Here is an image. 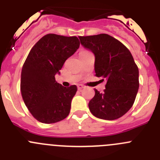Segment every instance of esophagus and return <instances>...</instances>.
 <instances>
[{
	"instance_id": "34e87169",
	"label": "esophagus",
	"mask_w": 160,
	"mask_h": 160,
	"mask_svg": "<svg viewBox=\"0 0 160 160\" xmlns=\"http://www.w3.org/2000/svg\"><path fill=\"white\" fill-rule=\"evenodd\" d=\"M83 88H84V87H83L82 85H78V90H82Z\"/></svg>"
}]
</instances>
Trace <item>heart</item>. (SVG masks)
I'll return each mask as SVG.
<instances>
[{
    "instance_id": "1",
    "label": "heart",
    "mask_w": 160,
    "mask_h": 160,
    "mask_svg": "<svg viewBox=\"0 0 160 160\" xmlns=\"http://www.w3.org/2000/svg\"><path fill=\"white\" fill-rule=\"evenodd\" d=\"M87 52H89V51H87V50H86V49H83V50H82V51H80V53H79V54H82V53H87Z\"/></svg>"
}]
</instances>
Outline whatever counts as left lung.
I'll return each mask as SVG.
<instances>
[{
  "label": "left lung",
  "mask_w": 160,
  "mask_h": 160,
  "mask_svg": "<svg viewBox=\"0 0 160 160\" xmlns=\"http://www.w3.org/2000/svg\"><path fill=\"white\" fill-rule=\"evenodd\" d=\"M81 44L95 56V76L105 80L106 89L89 102L93 115L105 120L122 117L134 104L138 93V69L129 49L106 33L78 37Z\"/></svg>",
  "instance_id": "left-lung-1"
}]
</instances>
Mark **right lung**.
Here are the masks:
<instances>
[{
	"label": "right lung",
	"instance_id": "1",
	"mask_svg": "<svg viewBox=\"0 0 160 160\" xmlns=\"http://www.w3.org/2000/svg\"><path fill=\"white\" fill-rule=\"evenodd\" d=\"M79 46L77 37L49 33L31 49L22 66L21 92L28 110L39 122L54 123L70 114L77 87H63L56 82L55 74Z\"/></svg>",
	"mask_w": 160,
	"mask_h": 160
}]
</instances>
